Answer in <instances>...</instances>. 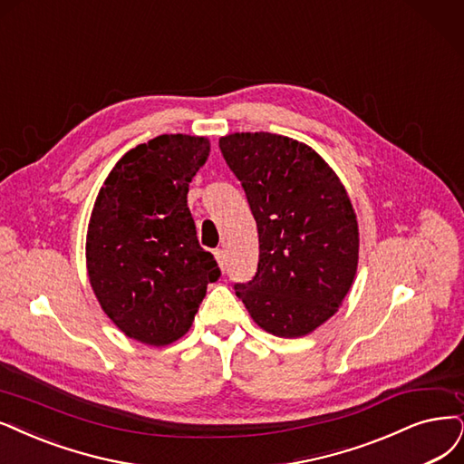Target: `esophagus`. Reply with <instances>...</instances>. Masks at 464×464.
I'll list each match as a JSON object with an SVG mask.
<instances>
[{
  "instance_id": "34e87169",
  "label": "esophagus",
  "mask_w": 464,
  "mask_h": 464,
  "mask_svg": "<svg viewBox=\"0 0 464 464\" xmlns=\"http://www.w3.org/2000/svg\"><path fill=\"white\" fill-rule=\"evenodd\" d=\"M214 256H216V260H218V264H219L221 271H226V250H223V248H218V250L214 252Z\"/></svg>"
}]
</instances>
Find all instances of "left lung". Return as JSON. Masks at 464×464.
<instances>
[{
    "instance_id": "8db88e82",
    "label": "left lung",
    "mask_w": 464,
    "mask_h": 464,
    "mask_svg": "<svg viewBox=\"0 0 464 464\" xmlns=\"http://www.w3.org/2000/svg\"><path fill=\"white\" fill-rule=\"evenodd\" d=\"M258 226V271L237 283L254 323L281 338L310 334L331 319L353 283L359 229L333 168L290 137L256 131L219 140Z\"/></svg>"
}]
</instances>
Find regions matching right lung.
<instances>
[{
  "instance_id": "obj_1",
  "label": "right lung",
  "mask_w": 464,
  "mask_h": 464,
  "mask_svg": "<svg viewBox=\"0 0 464 464\" xmlns=\"http://www.w3.org/2000/svg\"><path fill=\"white\" fill-rule=\"evenodd\" d=\"M210 141L164 133L128 150L102 183L85 238V264L102 312L149 346L181 338L221 271L197 238L188 183Z\"/></svg>"
}]
</instances>
